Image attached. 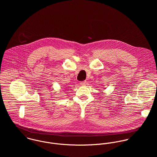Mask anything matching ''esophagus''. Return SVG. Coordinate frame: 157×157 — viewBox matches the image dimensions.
<instances>
[{"label": "esophagus", "instance_id": "34e87169", "mask_svg": "<svg viewBox=\"0 0 157 157\" xmlns=\"http://www.w3.org/2000/svg\"><path fill=\"white\" fill-rule=\"evenodd\" d=\"M86 81H83V82H82L80 83L81 85H82V86H85V85H86Z\"/></svg>", "mask_w": 157, "mask_h": 157}]
</instances>
